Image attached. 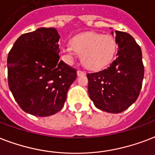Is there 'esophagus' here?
Wrapping results in <instances>:
<instances>
[{
    "label": "esophagus",
    "mask_w": 155,
    "mask_h": 155,
    "mask_svg": "<svg viewBox=\"0 0 155 155\" xmlns=\"http://www.w3.org/2000/svg\"><path fill=\"white\" fill-rule=\"evenodd\" d=\"M86 73L82 71H77V75L78 76H82V75H85Z\"/></svg>",
    "instance_id": "obj_1"
}]
</instances>
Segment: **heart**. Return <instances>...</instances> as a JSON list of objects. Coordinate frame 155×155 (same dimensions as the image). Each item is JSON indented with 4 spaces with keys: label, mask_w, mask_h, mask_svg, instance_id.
<instances>
[{
    "label": "heart",
    "mask_w": 155,
    "mask_h": 155,
    "mask_svg": "<svg viewBox=\"0 0 155 155\" xmlns=\"http://www.w3.org/2000/svg\"><path fill=\"white\" fill-rule=\"evenodd\" d=\"M70 45L62 48L66 58L71 60L75 52L80 55L83 65L90 70L101 69L110 64L117 50L116 41L109 34H80L71 39Z\"/></svg>",
    "instance_id": "1"
}]
</instances>
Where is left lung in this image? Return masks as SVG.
<instances>
[{
  "mask_svg": "<svg viewBox=\"0 0 155 155\" xmlns=\"http://www.w3.org/2000/svg\"><path fill=\"white\" fill-rule=\"evenodd\" d=\"M113 34V32H112ZM116 59L101 71L88 73L89 97L97 108L120 113L137 99L144 78L140 47L132 35L115 31Z\"/></svg>",
  "mask_w": 155,
  "mask_h": 155,
  "instance_id": "8db88e82",
  "label": "left lung"
}]
</instances>
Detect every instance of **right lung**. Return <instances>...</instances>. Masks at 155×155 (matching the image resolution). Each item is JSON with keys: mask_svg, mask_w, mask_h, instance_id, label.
<instances>
[{"mask_svg": "<svg viewBox=\"0 0 155 155\" xmlns=\"http://www.w3.org/2000/svg\"><path fill=\"white\" fill-rule=\"evenodd\" d=\"M60 35L41 28L20 35L8 58V84L22 110L35 116L56 114L64 106L76 70L59 61Z\"/></svg>", "mask_w": 155, "mask_h": 155, "instance_id": "add662e5", "label": "right lung"}]
</instances>
